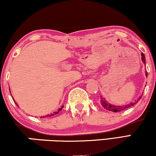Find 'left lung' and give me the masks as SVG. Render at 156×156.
<instances>
[{"label": "left lung", "instance_id": "left-lung-1", "mask_svg": "<svg viewBox=\"0 0 156 156\" xmlns=\"http://www.w3.org/2000/svg\"><path fill=\"white\" fill-rule=\"evenodd\" d=\"M141 59L142 61H143V62L144 63H146V58H145V55L144 54V53L141 54ZM146 76H148V73H146ZM141 98V97H139V99H138L135 102H131L130 104L127 105H123V106H115V105H110L109 104L108 102H107V101L105 100L104 98H100V104L102 106L104 107V109H106L108 111H111L112 112H122L125 110V109L129 108V107H132L133 105H134L136 104V103L139 102V100Z\"/></svg>", "mask_w": 156, "mask_h": 156}]
</instances>
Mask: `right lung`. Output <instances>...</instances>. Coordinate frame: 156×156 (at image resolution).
Wrapping results in <instances>:
<instances>
[{"label": "right lung", "instance_id": "add662e5", "mask_svg": "<svg viewBox=\"0 0 156 156\" xmlns=\"http://www.w3.org/2000/svg\"><path fill=\"white\" fill-rule=\"evenodd\" d=\"M63 107V106H62L61 107V108H59L58 109V110L57 111V112H54V113H52V114H51V115H46V116H43V117H41V118H45V117H51V116H54V115H57V114H58V112H60L61 109H62V108Z\"/></svg>", "mask_w": 156, "mask_h": 156}]
</instances>
